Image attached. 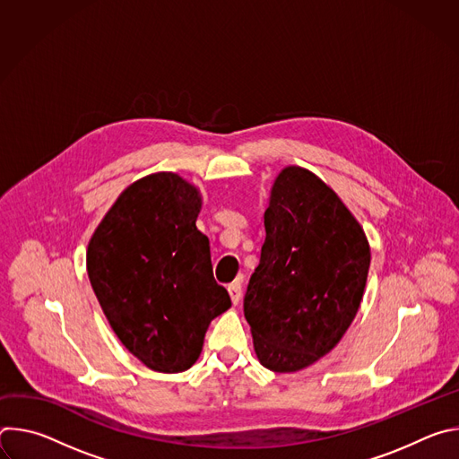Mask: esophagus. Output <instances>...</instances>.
<instances>
[{
    "instance_id": "esophagus-1",
    "label": "esophagus",
    "mask_w": 459,
    "mask_h": 459,
    "mask_svg": "<svg viewBox=\"0 0 459 459\" xmlns=\"http://www.w3.org/2000/svg\"><path fill=\"white\" fill-rule=\"evenodd\" d=\"M229 294H230L232 303H234V305H238V303H239V299H241V281H239V280L229 285Z\"/></svg>"
}]
</instances>
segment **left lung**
Masks as SVG:
<instances>
[{"label":"left lung","mask_w":459,"mask_h":459,"mask_svg":"<svg viewBox=\"0 0 459 459\" xmlns=\"http://www.w3.org/2000/svg\"><path fill=\"white\" fill-rule=\"evenodd\" d=\"M265 232L243 310L259 363L296 372L347 333L363 298L370 248L336 192L301 167L276 178Z\"/></svg>","instance_id":"1"}]
</instances>
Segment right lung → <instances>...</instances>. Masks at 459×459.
I'll return each instance as SVG.
<instances>
[{
	"label": "right lung",
	"instance_id": "obj_1",
	"mask_svg": "<svg viewBox=\"0 0 459 459\" xmlns=\"http://www.w3.org/2000/svg\"><path fill=\"white\" fill-rule=\"evenodd\" d=\"M200 209L194 185L151 174L119 195L89 243V280L112 331L158 372L190 368L211 321L230 307L195 227Z\"/></svg>",
	"mask_w": 459,
	"mask_h": 459
}]
</instances>
